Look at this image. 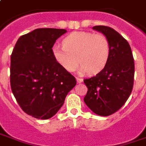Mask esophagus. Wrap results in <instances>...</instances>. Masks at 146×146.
I'll return each instance as SVG.
<instances>
[{
	"label": "esophagus",
	"mask_w": 146,
	"mask_h": 146,
	"mask_svg": "<svg viewBox=\"0 0 146 146\" xmlns=\"http://www.w3.org/2000/svg\"><path fill=\"white\" fill-rule=\"evenodd\" d=\"M76 81H77V83L78 84H81V83H83V79H80V78H76Z\"/></svg>",
	"instance_id": "34e87169"
}]
</instances>
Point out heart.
<instances>
[{
	"mask_svg": "<svg viewBox=\"0 0 146 146\" xmlns=\"http://www.w3.org/2000/svg\"><path fill=\"white\" fill-rule=\"evenodd\" d=\"M62 46L53 47V56L69 71H75L80 62L81 73L96 74L105 66L110 54L107 37L92 32H74L63 39Z\"/></svg>",
	"mask_w": 146,
	"mask_h": 146,
	"instance_id": "obj_1",
	"label": "heart"
}]
</instances>
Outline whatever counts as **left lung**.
<instances>
[{
	"label": "left lung",
	"instance_id": "8db88e82",
	"mask_svg": "<svg viewBox=\"0 0 146 146\" xmlns=\"http://www.w3.org/2000/svg\"><path fill=\"white\" fill-rule=\"evenodd\" d=\"M105 35L110 44V54L102 71L84 80L88 87L84 103L99 116L112 115L129 97L133 87L134 60L129 42L112 28L104 25L92 27Z\"/></svg>",
	"mask_w": 146,
	"mask_h": 146
}]
</instances>
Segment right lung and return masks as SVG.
<instances>
[{"label": "right lung", "mask_w": 146, "mask_h": 146, "mask_svg": "<svg viewBox=\"0 0 146 146\" xmlns=\"http://www.w3.org/2000/svg\"><path fill=\"white\" fill-rule=\"evenodd\" d=\"M63 29L41 28L21 36L11 54L10 85L21 109L37 119L54 116L76 85L73 75L53 56Z\"/></svg>", "instance_id": "add662e5"}]
</instances>
